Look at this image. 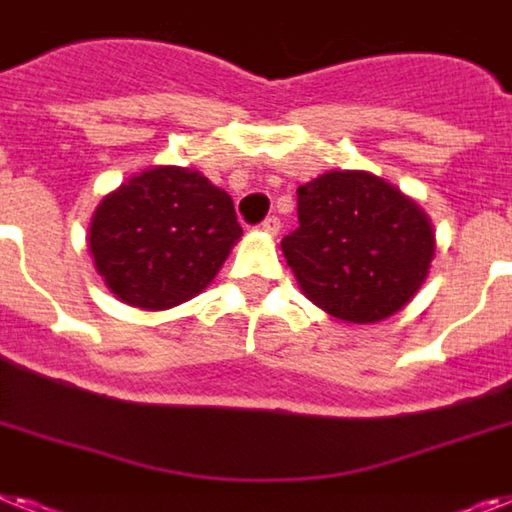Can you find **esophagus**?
Returning <instances> with one entry per match:
<instances>
[{
	"mask_svg": "<svg viewBox=\"0 0 512 512\" xmlns=\"http://www.w3.org/2000/svg\"><path fill=\"white\" fill-rule=\"evenodd\" d=\"M260 229H263L265 234L276 236L278 231H281V218H276V216H268V218H265L263 223H260Z\"/></svg>",
	"mask_w": 512,
	"mask_h": 512,
	"instance_id": "esophagus-1",
	"label": "esophagus"
}]
</instances>
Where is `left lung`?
I'll return each instance as SVG.
<instances>
[{
  "label": "left lung",
  "mask_w": 512,
  "mask_h": 512,
  "mask_svg": "<svg viewBox=\"0 0 512 512\" xmlns=\"http://www.w3.org/2000/svg\"><path fill=\"white\" fill-rule=\"evenodd\" d=\"M296 213L283 255L302 294L336 320H385L427 281L432 221L380 176L325 171L296 190Z\"/></svg>",
  "instance_id": "8db88e82"
}]
</instances>
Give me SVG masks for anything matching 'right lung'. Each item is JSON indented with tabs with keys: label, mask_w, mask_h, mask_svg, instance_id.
<instances>
[{
	"label": "right lung",
	"mask_w": 512,
	"mask_h": 512,
	"mask_svg": "<svg viewBox=\"0 0 512 512\" xmlns=\"http://www.w3.org/2000/svg\"><path fill=\"white\" fill-rule=\"evenodd\" d=\"M239 236L226 192L195 169L153 166L98 203L88 247L111 294L158 312L210 286Z\"/></svg>",
	"instance_id": "obj_1"
}]
</instances>
